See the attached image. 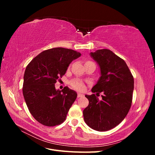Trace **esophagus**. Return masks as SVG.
Wrapping results in <instances>:
<instances>
[{"label":"esophagus","mask_w":155,"mask_h":155,"mask_svg":"<svg viewBox=\"0 0 155 155\" xmlns=\"http://www.w3.org/2000/svg\"><path fill=\"white\" fill-rule=\"evenodd\" d=\"M83 95L82 94H80V93H78V97H83Z\"/></svg>","instance_id":"esophagus-1"}]
</instances>
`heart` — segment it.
Segmentation results:
<instances>
[{"label": "heart", "instance_id": "heart-1", "mask_svg": "<svg viewBox=\"0 0 155 155\" xmlns=\"http://www.w3.org/2000/svg\"><path fill=\"white\" fill-rule=\"evenodd\" d=\"M87 62H90V61H86ZM70 85L73 88L76 89L78 91H82L84 89L85 85H84V83L81 81L80 80H78V79H74V80L71 81L70 83Z\"/></svg>", "mask_w": 155, "mask_h": 155}]
</instances>
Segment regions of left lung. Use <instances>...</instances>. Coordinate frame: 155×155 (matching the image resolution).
<instances>
[{
    "mask_svg": "<svg viewBox=\"0 0 155 155\" xmlns=\"http://www.w3.org/2000/svg\"><path fill=\"white\" fill-rule=\"evenodd\" d=\"M100 68L101 76L92 88L94 94L85 95L88 105L83 110L88 126L97 131H107L120 124L128 114L132 104L134 78L125 61L110 50L91 52Z\"/></svg>",
    "mask_w": 155,
    "mask_h": 155,
    "instance_id": "obj_1",
    "label": "left lung"
}]
</instances>
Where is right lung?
<instances>
[{
    "mask_svg": "<svg viewBox=\"0 0 155 155\" xmlns=\"http://www.w3.org/2000/svg\"><path fill=\"white\" fill-rule=\"evenodd\" d=\"M81 55L71 49L54 48L42 51L28 64L22 93L31 114L40 124L53 127L66 119L77 93L68 87L56 90L55 84Z\"/></svg>",
    "mask_w": 155,
    "mask_h": 155,
    "instance_id": "right-lung-1",
    "label": "right lung"
}]
</instances>
